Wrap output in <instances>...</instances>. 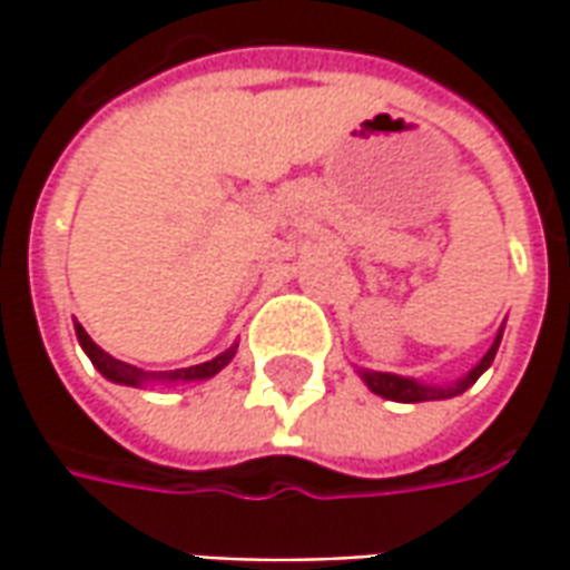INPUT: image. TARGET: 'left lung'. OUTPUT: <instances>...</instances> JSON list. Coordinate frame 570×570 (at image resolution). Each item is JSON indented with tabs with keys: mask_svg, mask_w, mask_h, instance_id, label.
I'll use <instances>...</instances> for the list:
<instances>
[{
	"mask_svg": "<svg viewBox=\"0 0 570 570\" xmlns=\"http://www.w3.org/2000/svg\"><path fill=\"white\" fill-rule=\"evenodd\" d=\"M498 345H501V333H498V340L492 342V348L485 352V358L472 367L470 374L463 377L460 383H453V386H425V383L419 381H409V377H396V374H381V371H362L364 383L383 396V400H393V403H425V400H448V396H456V393H463L470 383L479 381V374L494 362V352H498Z\"/></svg>",
	"mask_w": 570,
	"mask_h": 570,
	"instance_id": "8db88e82",
	"label": "left lung"
}]
</instances>
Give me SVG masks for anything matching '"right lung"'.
I'll return each mask as SVG.
<instances>
[{"instance_id":"right-lung-1","label":"right lung","mask_w":570,"mask_h":570,"mask_svg":"<svg viewBox=\"0 0 570 570\" xmlns=\"http://www.w3.org/2000/svg\"><path fill=\"white\" fill-rule=\"evenodd\" d=\"M76 333L78 342H81V348L88 352V358L95 362V367H98L100 374H104L107 381L126 383V386H139V383L145 381H206L212 374H218V371L230 362V355H234V352H225V355H218V358H212V362L206 364H193V367H180V371H161V374H145L142 367L126 364L120 362V358H114V355H107L81 326H76Z\"/></svg>"}]
</instances>
